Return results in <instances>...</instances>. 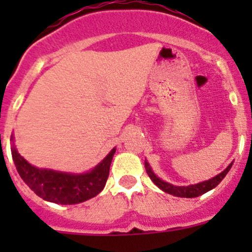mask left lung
<instances>
[{"instance_id": "left-lung-1", "label": "left lung", "mask_w": 252, "mask_h": 252, "mask_svg": "<svg viewBox=\"0 0 252 252\" xmlns=\"http://www.w3.org/2000/svg\"><path fill=\"white\" fill-rule=\"evenodd\" d=\"M231 165L227 166L222 173H220L218 175H216L215 178L212 179L206 180V182H202V183H198V184H193V186H188V187H175L173 184H169L164 180H161L160 178H158L157 175L154 174L151 168L149 166L148 162L145 161V166H146V173L149 174L150 179L153 180L154 184H157L161 190H164L165 193H169L171 195H175V197H182V198H194L198 197V195H202L204 193H207L208 190L213 189L215 187H217L218 184L221 183V180L226 177V174L230 171Z\"/></svg>"}]
</instances>
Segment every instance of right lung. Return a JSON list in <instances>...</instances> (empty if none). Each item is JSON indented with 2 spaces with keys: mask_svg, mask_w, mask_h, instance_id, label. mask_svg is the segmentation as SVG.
Instances as JSON below:
<instances>
[{
  "mask_svg": "<svg viewBox=\"0 0 252 252\" xmlns=\"http://www.w3.org/2000/svg\"><path fill=\"white\" fill-rule=\"evenodd\" d=\"M115 153L116 149H112L90 173L74 175L35 168L17 153L16 149H11L15 166L29 188L45 201L59 204L81 203L98 194L106 186Z\"/></svg>",
  "mask_w": 252,
  "mask_h": 252,
  "instance_id": "1",
  "label": "right lung"
}]
</instances>
